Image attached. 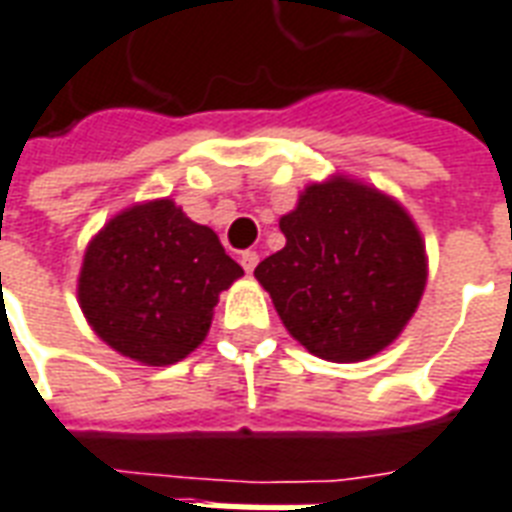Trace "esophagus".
Listing matches in <instances>:
<instances>
[{
	"mask_svg": "<svg viewBox=\"0 0 512 512\" xmlns=\"http://www.w3.org/2000/svg\"><path fill=\"white\" fill-rule=\"evenodd\" d=\"M240 264L245 267V272L256 270V264H259V253L256 251H242L240 253Z\"/></svg>",
	"mask_w": 512,
	"mask_h": 512,
	"instance_id": "34e87169",
	"label": "esophagus"
}]
</instances>
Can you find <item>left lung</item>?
Segmentation results:
<instances>
[{
  "mask_svg": "<svg viewBox=\"0 0 512 512\" xmlns=\"http://www.w3.org/2000/svg\"><path fill=\"white\" fill-rule=\"evenodd\" d=\"M280 232L286 248L253 275L297 343L343 364L397 340L426 283L424 240L405 207L337 175L310 183Z\"/></svg>",
  "mask_w": 512,
  "mask_h": 512,
  "instance_id": "1",
  "label": "left lung"
}]
</instances>
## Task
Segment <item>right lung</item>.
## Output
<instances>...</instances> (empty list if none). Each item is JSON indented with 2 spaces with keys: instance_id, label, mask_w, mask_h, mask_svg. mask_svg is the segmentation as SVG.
<instances>
[{
  "instance_id": "right-lung-1",
  "label": "right lung",
  "mask_w": 512,
  "mask_h": 512,
  "mask_svg": "<svg viewBox=\"0 0 512 512\" xmlns=\"http://www.w3.org/2000/svg\"><path fill=\"white\" fill-rule=\"evenodd\" d=\"M240 275L210 226L172 199H153L110 218L88 242L80 310L113 351L167 367L205 340L218 294Z\"/></svg>"
}]
</instances>
